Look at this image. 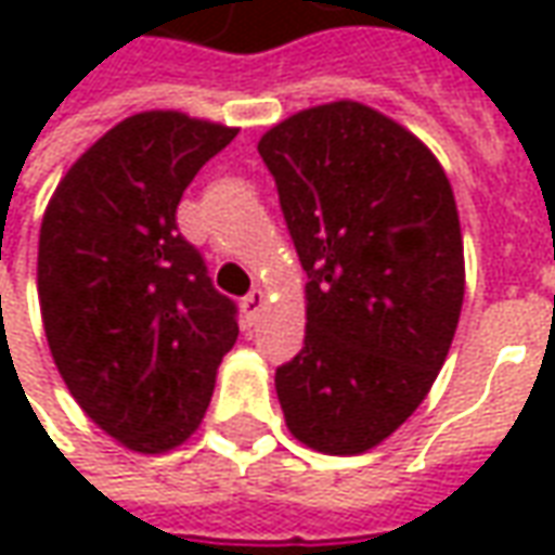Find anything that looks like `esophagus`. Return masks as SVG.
I'll return each mask as SVG.
<instances>
[{"mask_svg":"<svg viewBox=\"0 0 555 555\" xmlns=\"http://www.w3.org/2000/svg\"><path fill=\"white\" fill-rule=\"evenodd\" d=\"M264 302H267V294L264 291H249L246 297H243L241 302V309H243V318H246V324H253L255 318L261 314V309H264Z\"/></svg>","mask_w":555,"mask_h":555,"instance_id":"esophagus-1","label":"esophagus"}]
</instances>
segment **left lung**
Masks as SVG:
<instances>
[{"mask_svg":"<svg viewBox=\"0 0 555 555\" xmlns=\"http://www.w3.org/2000/svg\"><path fill=\"white\" fill-rule=\"evenodd\" d=\"M258 154L309 276L279 404L314 452H369L413 416L452 348L464 302L452 183L410 130L353 101L291 115Z\"/></svg>","mask_w":555,"mask_h":555,"instance_id":"obj_1","label":"left lung"}]
</instances>
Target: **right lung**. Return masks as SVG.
I'll use <instances>...</instances> for the list:
<instances>
[{"label":"right lung","instance_id":"add662e5","mask_svg":"<svg viewBox=\"0 0 555 555\" xmlns=\"http://www.w3.org/2000/svg\"><path fill=\"white\" fill-rule=\"evenodd\" d=\"M234 137L183 113L130 115L67 169L43 214L38 300L55 369L133 452H169L198 428L237 341V306L175 219Z\"/></svg>","mask_w":555,"mask_h":555}]
</instances>
